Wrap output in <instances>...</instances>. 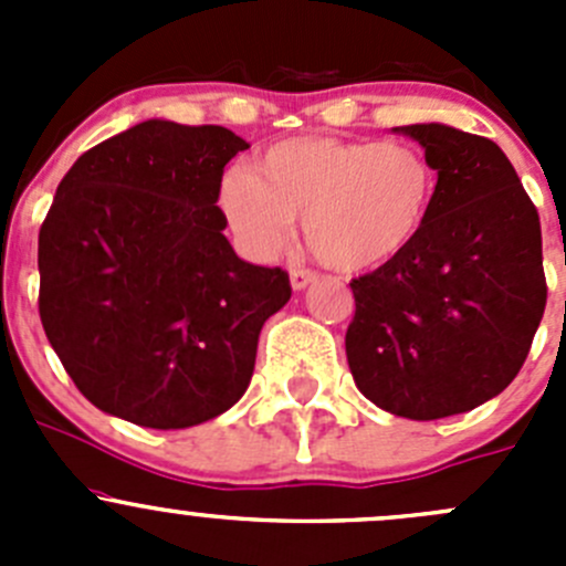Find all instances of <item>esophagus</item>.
I'll return each instance as SVG.
<instances>
[{"label":"esophagus","instance_id":"obj_1","mask_svg":"<svg viewBox=\"0 0 566 566\" xmlns=\"http://www.w3.org/2000/svg\"><path fill=\"white\" fill-rule=\"evenodd\" d=\"M315 279V273L304 271V268H293V271H290V284H293V290H306Z\"/></svg>","mask_w":566,"mask_h":566}]
</instances>
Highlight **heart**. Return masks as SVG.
I'll return each mask as SVG.
<instances>
[{"mask_svg":"<svg viewBox=\"0 0 566 566\" xmlns=\"http://www.w3.org/2000/svg\"><path fill=\"white\" fill-rule=\"evenodd\" d=\"M436 172L408 142L298 136L273 145L251 169H232L219 205L256 260L287 247L304 216L310 243L334 268H384L416 243L430 219Z\"/></svg>","mask_w":566,"mask_h":566,"instance_id":"1","label":"heart"}]
</instances>
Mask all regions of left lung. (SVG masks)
<instances>
[{
	"mask_svg": "<svg viewBox=\"0 0 566 566\" xmlns=\"http://www.w3.org/2000/svg\"><path fill=\"white\" fill-rule=\"evenodd\" d=\"M438 172L430 219L397 260L353 279L345 336L358 391L413 421L465 413L521 373L545 312L542 230L495 142L399 125Z\"/></svg>",
	"mask_w": 566,
	"mask_h": 566,
	"instance_id": "obj_1",
	"label": "left lung"
}]
</instances>
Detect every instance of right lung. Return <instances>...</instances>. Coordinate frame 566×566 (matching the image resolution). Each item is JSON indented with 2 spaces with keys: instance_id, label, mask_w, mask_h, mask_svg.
Returning a JSON list of instances; mask_svg holds the SVG:
<instances>
[{
  "instance_id": "right-lung-1",
  "label": "right lung",
  "mask_w": 566,
  "mask_h": 566,
  "mask_svg": "<svg viewBox=\"0 0 566 566\" xmlns=\"http://www.w3.org/2000/svg\"><path fill=\"white\" fill-rule=\"evenodd\" d=\"M249 142L145 119L84 153L38 238L40 319L76 389L108 416L186 430L249 389L282 268L241 260L219 188Z\"/></svg>"
}]
</instances>
